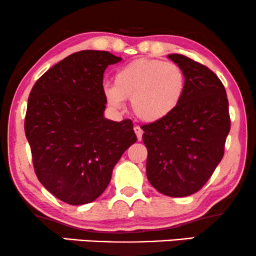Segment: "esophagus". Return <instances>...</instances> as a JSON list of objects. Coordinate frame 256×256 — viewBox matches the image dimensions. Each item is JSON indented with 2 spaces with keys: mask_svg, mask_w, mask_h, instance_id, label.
I'll use <instances>...</instances> for the list:
<instances>
[{
  "mask_svg": "<svg viewBox=\"0 0 256 256\" xmlns=\"http://www.w3.org/2000/svg\"><path fill=\"white\" fill-rule=\"evenodd\" d=\"M134 132H135V134H136L138 140V141L142 140V134H144L142 129L138 127V126H135V127H134Z\"/></svg>",
  "mask_w": 256,
  "mask_h": 256,
  "instance_id": "1",
  "label": "esophagus"
}]
</instances>
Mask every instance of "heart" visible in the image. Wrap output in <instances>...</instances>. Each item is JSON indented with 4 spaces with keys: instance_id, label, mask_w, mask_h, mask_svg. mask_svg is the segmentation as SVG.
<instances>
[{
    "instance_id": "b5f03b06",
    "label": "heart",
    "mask_w": 256,
    "mask_h": 256,
    "mask_svg": "<svg viewBox=\"0 0 256 256\" xmlns=\"http://www.w3.org/2000/svg\"><path fill=\"white\" fill-rule=\"evenodd\" d=\"M115 85L104 88L110 106L122 109L124 100H132V110L141 121L159 122L176 109L185 94L184 71L171 62L138 59L116 72Z\"/></svg>"
}]
</instances>
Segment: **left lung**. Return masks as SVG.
Returning a JSON list of instances; mask_svg holds the SVG:
<instances>
[{"mask_svg":"<svg viewBox=\"0 0 256 256\" xmlns=\"http://www.w3.org/2000/svg\"><path fill=\"white\" fill-rule=\"evenodd\" d=\"M168 58L184 71L182 100L171 115L142 126L147 178L170 197H186L205 185L224 154L229 103L220 78L182 54Z\"/></svg>","mask_w":256,"mask_h":256,"instance_id":"8db88e82","label":"left lung"}]
</instances>
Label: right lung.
I'll return each mask as SVG.
<instances>
[{
	"label": "right lung",
	"instance_id": "right-lung-1",
	"mask_svg": "<svg viewBox=\"0 0 256 256\" xmlns=\"http://www.w3.org/2000/svg\"><path fill=\"white\" fill-rule=\"evenodd\" d=\"M121 60L106 51L76 52L41 76L28 97L24 133L34 171L68 204L98 198L114 166L138 140L130 120L110 121L103 114V74Z\"/></svg>",
	"mask_w": 256,
	"mask_h": 256
}]
</instances>
